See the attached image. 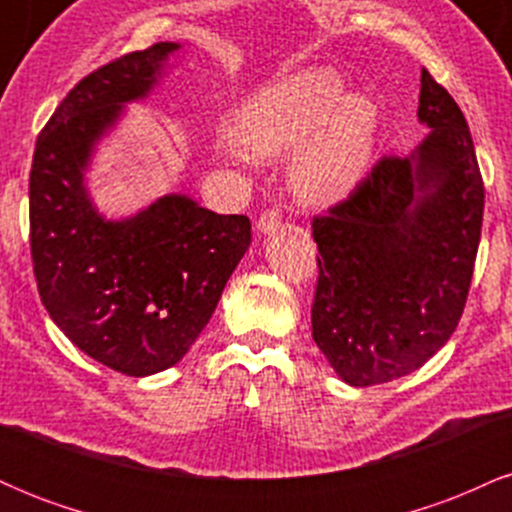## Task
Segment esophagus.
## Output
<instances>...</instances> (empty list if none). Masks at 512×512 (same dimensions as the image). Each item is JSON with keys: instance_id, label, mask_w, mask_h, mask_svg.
<instances>
[{"instance_id": "esophagus-1", "label": "esophagus", "mask_w": 512, "mask_h": 512, "mask_svg": "<svg viewBox=\"0 0 512 512\" xmlns=\"http://www.w3.org/2000/svg\"><path fill=\"white\" fill-rule=\"evenodd\" d=\"M279 226H281V216H279V211H274V209L264 211V214L260 216V221H257V231H260L262 236H269V233H274Z\"/></svg>"}]
</instances>
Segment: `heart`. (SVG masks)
Instances as JSON below:
<instances>
[{
	"label": "heart",
	"instance_id": "obj_1",
	"mask_svg": "<svg viewBox=\"0 0 512 512\" xmlns=\"http://www.w3.org/2000/svg\"><path fill=\"white\" fill-rule=\"evenodd\" d=\"M378 127V105L363 93H346L337 69L313 67L255 93L240 113L238 134H221L219 151L248 166L252 156L296 149L289 168L293 190L308 202H334L366 173Z\"/></svg>",
	"mask_w": 512,
	"mask_h": 512
}]
</instances>
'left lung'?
Listing matches in <instances>:
<instances>
[{
    "label": "left lung",
    "mask_w": 512,
    "mask_h": 512,
    "mask_svg": "<svg viewBox=\"0 0 512 512\" xmlns=\"http://www.w3.org/2000/svg\"><path fill=\"white\" fill-rule=\"evenodd\" d=\"M431 132L380 158L349 199L313 219V339L346 385L404 378L445 346L472 284L484 219L472 134L460 105L421 72Z\"/></svg>",
    "instance_id": "1"
}]
</instances>
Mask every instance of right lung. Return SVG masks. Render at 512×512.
<instances>
[{
  "mask_svg": "<svg viewBox=\"0 0 512 512\" xmlns=\"http://www.w3.org/2000/svg\"><path fill=\"white\" fill-rule=\"evenodd\" d=\"M180 43L129 52L81 79L35 142L31 255L40 301L86 356L117 373H161L190 351L250 248V219L187 195L108 219L86 173L127 103L149 98Z\"/></svg>",
  "mask_w": 512,
  "mask_h": 512,
  "instance_id": "obj_1",
  "label": "right lung"
}]
</instances>
